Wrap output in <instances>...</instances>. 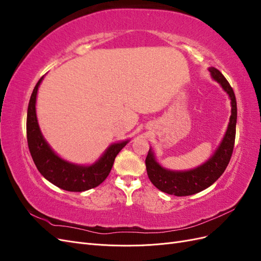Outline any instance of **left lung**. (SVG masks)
Segmentation results:
<instances>
[{
  "instance_id": "left-lung-1",
  "label": "left lung",
  "mask_w": 261,
  "mask_h": 261,
  "mask_svg": "<svg viewBox=\"0 0 261 261\" xmlns=\"http://www.w3.org/2000/svg\"><path fill=\"white\" fill-rule=\"evenodd\" d=\"M211 77L220 84L231 100V116L223 139L216 151L209 159L199 167L187 171H173L163 168L155 160L152 149H149L146 158V169L149 179L161 192L174 196H189L199 193L211 186L223 174L228 162L231 160L236 133L238 107L232 87L215 67H209Z\"/></svg>"
}]
</instances>
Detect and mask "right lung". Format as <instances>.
<instances>
[{
    "mask_svg": "<svg viewBox=\"0 0 261 261\" xmlns=\"http://www.w3.org/2000/svg\"><path fill=\"white\" fill-rule=\"evenodd\" d=\"M42 80L43 76L31 93L27 111V141L38 171L50 183L67 192H85L99 186L110 174L115 156L129 140L110 145L103 154L90 165L75 164L62 159L46 143L38 124L36 101Z\"/></svg>",
    "mask_w": 261,
    "mask_h": 261,
    "instance_id": "1",
    "label": "right lung"
}]
</instances>
